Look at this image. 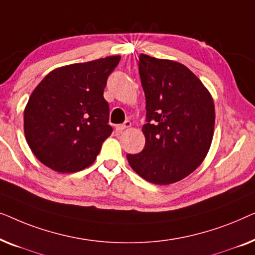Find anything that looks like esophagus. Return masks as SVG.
Wrapping results in <instances>:
<instances>
[{"label":"esophagus","mask_w":255,"mask_h":255,"mask_svg":"<svg viewBox=\"0 0 255 255\" xmlns=\"http://www.w3.org/2000/svg\"><path fill=\"white\" fill-rule=\"evenodd\" d=\"M130 127H131V122L127 121L124 124H118L117 127H116V131L117 132H122V131L127 130V128H128Z\"/></svg>","instance_id":"obj_1"}]
</instances>
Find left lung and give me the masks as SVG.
Returning a JSON list of instances; mask_svg holds the SVG:
<instances>
[{
	"label": "left lung",
	"mask_w": 255,
	"mask_h": 255,
	"mask_svg": "<svg viewBox=\"0 0 255 255\" xmlns=\"http://www.w3.org/2000/svg\"><path fill=\"white\" fill-rule=\"evenodd\" d=\"M146 97L145 147L128 154L131 168L148 182L170 184L203 162L215 131L210 92L186 66L146 54L139 57Z\"/></svg>",
	"instance_id": "left-lung-1"
}]
</instances>
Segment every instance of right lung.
<instances>
[{
  "label": "right lung",
  "instance_id": "add662e5",
  "mask_svg": "<svg viewBox=\"0 0 255 255\" xmlns=\"http://www.w3.org/2000/svg\"><path fill=\"white\" fill-rule=\"evenodd\" d=\"M120 60L111 55L58 67L33 89L24 109V134L48 168L75 173L95 161L113 132L103 92Z\"/></svg>",
  "mask_w": 255,
  "mask_h": 255
}]
</instances>
